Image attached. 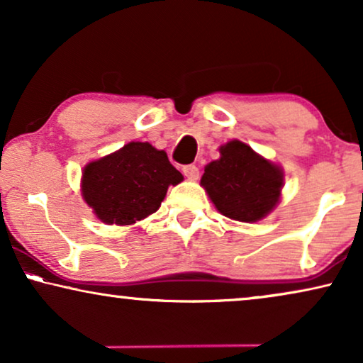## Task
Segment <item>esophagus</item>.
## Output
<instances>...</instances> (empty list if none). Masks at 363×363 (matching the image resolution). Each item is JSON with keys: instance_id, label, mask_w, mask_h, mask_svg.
<instances>
[{"instance_id": "34e87169", "label": "esophagus", "mask_w": 363, "mask_h": 363, "mask_svg": "<svg viewBox=\"0 0 363 363\" xmlns=\"http://www.w3.org/2000/svg\"><path fill=\"white\" fill-rule=\"evenodd\" d=\"M183 175H185L190 182H195L198 180V177H200V170H198L196 165H185L183 167Z\"/></svg>"}]
</instances>
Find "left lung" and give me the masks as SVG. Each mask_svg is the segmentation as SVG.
<instances>
[{"instance_id":"left-lung-1","label":"left lung","mask_w":363,"mask_h":363,"mask_svg":"<svg viewBox=\"0 0 363 363\" xmlns=\"http://www.w3.org/2000/svg\"><path fill=\"white\" fill-rule=\"evenodd\" d=\"M208 163L201 186L216 210L231 220L255 223L269 215L281 198L284 173L250 145L231 140Z\"/></svg>"}]
</instances>
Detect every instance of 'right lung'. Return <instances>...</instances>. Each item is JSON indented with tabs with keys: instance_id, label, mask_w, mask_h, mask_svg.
Wrapping results in <instances>:
<instances>
[{
	"instance_id": "add662e5",
	"label": "right lung",
	"mask_w": 363,
	"mask_h": 363,
	"mask_svg": "<svg viewBox=\"0 0 363 363\" xmlns=\"http://www.w3.org/2000/svg\"><path fill=\"white\" fill-rule=\"evenodd\" d=\"M183 175L167 153L148 142H130L121 150L87 163L82 170V198L106 225L125 226L160 208L170 185Z\"/></svg>"
}]
</instances>
